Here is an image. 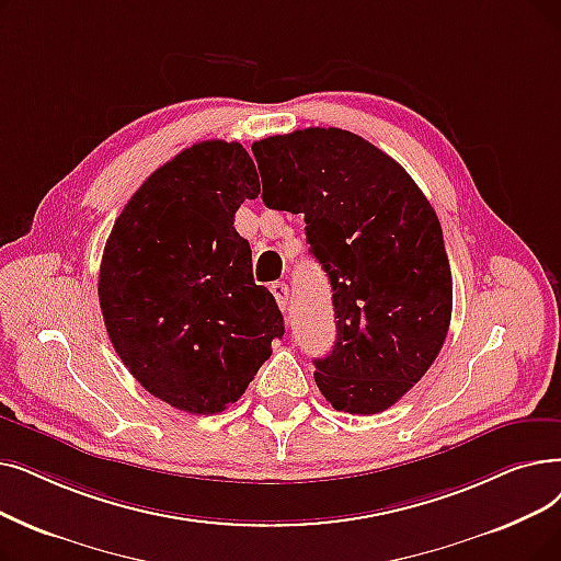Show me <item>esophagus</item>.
<instances>
[{
    "instance_id": "34e87169",
    "label": "esophagus",
    "mask_w": 561,
    "mask_h": 561,
    "mask_svg": "<svg viewBox=\"0 0 561 561\" xmlns=\"http://www.w3.org/2000/svg\"><path fill=\"white\" fill-rule=\"evenodd\" d=\"M271 290H273V296H275L279 309L284 311L286 305H288V286L284 282H275V284H271Z\"/></svg>"
}]
</instances>
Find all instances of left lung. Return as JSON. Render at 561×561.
<instances>
[{"label":"left lung","instance_id":"left-lung-1","mask_svg":"<svg viewBox=\"0 0 561 561\" xmlns=\"http://www.w3.org/2000/svg\"><path fill=\"white\" fill-rule=\"evenodd\" d=\"M267 208L302 213L311 254L330 277L336 341L313 359L332 408L376 415L440 353L451 321L443 227L405 169L341 128L252 144Z\"/></svg>","mask_w":561,"mask_h":561}]
</instances>
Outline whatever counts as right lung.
Wrapping results in <instances>:
<instances>
[{
    "label": "right lung",
    "mask_w": 561,
    "mask_h": 561,
    "mask_svg": "<svg viewBox=\"0 0 561 561\" xmlns=\"http://www.w3.org/2000/svg\"><path fill=\"white\" fill-rule=\"evenodd\" d=\"M259 192L242 144L199 141L141 183L105 242L99 300L112 346L146 392L190 415L236 403L284 334L233 227Z\"/></svg>",
    "instance_id": "right-lung-1"
}]
</instances>
